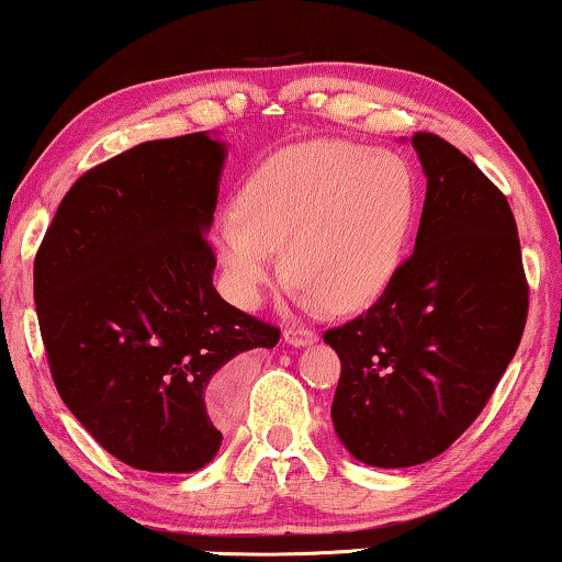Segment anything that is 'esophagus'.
<instances>
[{
	"label": "esophagus",
	"instance_id": "esophagus-1",
	"mask_svg": "<svg viewBox=\"0 0 562 562\" xmlns=\"http://www.w3.org/2000/svg\"><path fill=\"white\" fill-rule=\"evenodd\" d=\"M282 339L293 347H305V345H314L318 339V334L314 329H305V326H285Z\"/></svg>",
	"mask_w": 562,
	"mask_h": 562
}]
</instances>
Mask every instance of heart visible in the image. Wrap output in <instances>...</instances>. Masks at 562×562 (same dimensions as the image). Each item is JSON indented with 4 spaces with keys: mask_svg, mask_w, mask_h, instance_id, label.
Returning <instances> with one entry per match:
<instances>
[{
    "mask_svg": "<svg viewBox=\"0 0 562 562\" xmlns=\"http://www.w3.org/2000/svg\"><path fill=\"white\" fill-rule=\"evenodd\" d=\"M415 210L417 181L400 155L314 142L254 168L215 244L240 305H259L285 246L301 301L345 314L373 303L400 272Z\"/></svg>",
    "mask_w": 562,
    "mask_h": 562,
    "instance_id": "1",
    "label": "heart"
}]
</instances>
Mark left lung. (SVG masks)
<instances>
[{
    "label": "left lung",
    "instance_id": "8db88e82",
    "mask_svg": "<svg viewBox=\"0 0 562 562\" xmlns=\"http://www.w3.org/2000/svg\"><path fill=\"white\" fill-rule=\"evenodd\" d=\"M412 147L428 176L415 254L363 316L324 331L342 363L334 430L386 470L430 461L477 420L529 311L506 194L438 134Z\"/></svg>",
    "mask_w": 562,
    "mask_h": 562
}]
</instances>
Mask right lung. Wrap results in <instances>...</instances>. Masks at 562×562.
Listing matches in <instances>:
<instances>
[{
    "label": "right lung",
    "mask_w": 562,
    "mask_h": 562,
    "mask_svg": "<svg viewBox=\"0 0 562 562\" xmlns=\"http://www.w3.org/2000/svg\"><path fill=\"white\" fill-rule=\"evenodd\" d=\"M225 145L204 132L142 142L72 183L33 265L56 392L105 451L145 472H196L223 432L210 392L280 329L212 285L207 231Z\"/></svg>",
    "instance_id": "1"
}]
</instances>
